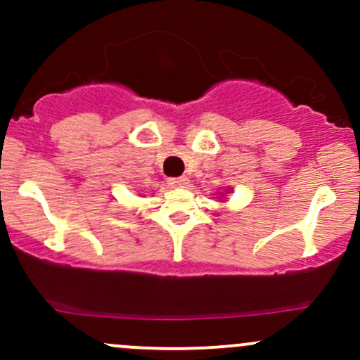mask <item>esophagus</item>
<instances>
[{
    "label": "esophagus",
    "mask_w": 360,
    "mask_h": 360,
    "mask_svg": "<svg viewBox=\"0 0 360 360\" xmlns=\"http://www.w3.org/2000/svg\"><path fill=\"white\" fill-rule=\"evenodd\" d=\"M169 184L172 188H183L188 184V177H174V179H169Z\"/></svg>",
    "instance_id": "obj_1"
}]
</instances>
